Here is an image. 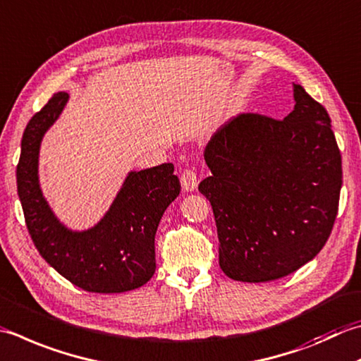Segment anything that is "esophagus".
<instances>
[{
    "instance_id": "obj_1",
    "label": "esophagus",
    "mask_w": 361,
    "mask_h": 361,
    "mask_svg": "<svg viewBox=\"0 0 361 361\" xmlns=\"http://www.w3.org/2000/svg\"><path fill=\"white\" fill-rule=\"evenodd\" d=\"M197 185H199V176H197V172L192 171V169H186V171L181 173L183 190H186V192H192V190L197 189Z\"/></svg>"
}]
</instances>
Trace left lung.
Returning <instances> with one entry per match:
<instances>
[{"label": "left lung", "mask_w": 361, "mask_h": 361, "mask_svg": "<svg viewBox=\"0 0 361 361\" xmlns=\"http://www.w3.org/2000/svg\"><path fill=\"white\" fill-rule=\"evenodd\" d=\"M294 86V109L275 120L239 114L204 148L209 200L227 277L261 283L285 277L326 245L338 214L341 153L326 108Z\"/></svg>", "instance_id": "1"}]
</instances>
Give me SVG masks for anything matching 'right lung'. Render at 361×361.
<instances>
[{"label": "right lung", "instance_id": "add662e5", "mask_svg": "<svg viewBox=\"0 0 361 361\" xmlns=\"http://www.w3.org/2000/svg\"><path fill=\"white\" fill-rule=\"evenodd\" d=\"M68 102L58 92L26 125L17 166V189L35 249L70 283L89 293H125L153 277L154 235L181 186L173 164L130 172L102 221L82 231L67 228L49 208L39 183V152Z\"/></svg>", "mask_w": 361, "mask_h": 361}]
</instances>
